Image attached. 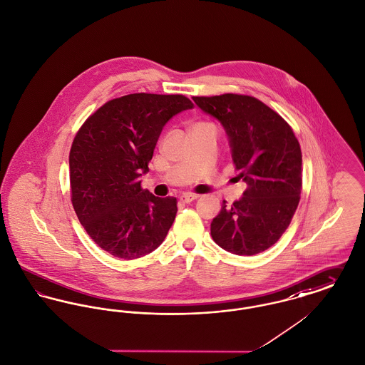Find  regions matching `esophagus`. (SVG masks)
Segmentation results:
<instances>
[{"mask_svg": "<svg viewBox=\"0 0 365 365\" xmlns=\"http://www.w3.org/2000/svg\"><path fill=\"white\" fill-rule=\"evenodd\" d=\"M199 197V195L196 194H182L180 196V200L182 202V203H190V202H192L195 199H197Z\"/></svg>", "mask_w": 365, "mask_h": 365, "instance_id": "esophagus-1", "label": "esophagus"}]
</instances>
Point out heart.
I'll list each match as a JSON object with an SVG mask.
<instances>
[{
    "mask_svg": "<svg viewBox=\"0 0 365 365\" xmlns=\"http://www.w3.org/2000/svg\"><path fill=\"white\" fill-rule=\"evenodd\" d=\"M200 124H203V123H200ZM196 125H197V124H196Z\"/></svg>",
    "mask_w": 365,
    "mask_h": 365,
    "instance_id": "1",
    "label": "heart"
}]
</instances>
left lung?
<instances>
[{
	"instance_id": "8db88e82",
	"label": "left lung",
	"mask_w": 365,
	"mask_h": 365,
	"mask_svg": "<svg viewBox=\"0 0 365 365\" xmlns=\"http://www.w3.org/2000/svg\"><path fill=\"white\" fill-rule=\"evenodd\" d=\"M224 125L235 170L247 188L231 206L222 202L210 225L220 247L253 256L277 242L291 224L302 192V150L291 125L257 98L194 97Z\"/></svg>"
}]
</instances>
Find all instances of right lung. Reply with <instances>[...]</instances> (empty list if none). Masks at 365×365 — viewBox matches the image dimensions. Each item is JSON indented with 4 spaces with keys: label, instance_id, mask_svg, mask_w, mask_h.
I'll use <instances>...</instances> for the list:
<instances>
[{
    "label": "right lung",
    "instance_id": "add662e5",
    "mask_svg": "<svg viewBox=\"0 0 365 365\" xmlns=\"http://www.w3.org/2000/svg\"><path fill=\"white\" fill-rule=\"evenodd\" d=\"M192 108L180 94H128L103 103L78 128L69 155L72 205L91 240L112 256L138 259L165 241L177 199L143 190L140 177L165 124Z\"/></svg>",
    "mask_w": 365,
    "mask_h": 365
}]
</instances>
